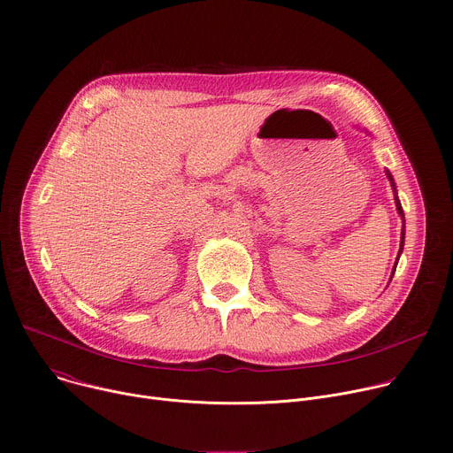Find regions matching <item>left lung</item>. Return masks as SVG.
Returning <instances> with one entry per match:
<instances>
[{
    "instance_id": "left-lung-1",
    "label": "left lung",
    "mask_w": 453,
    "mask_h": 453,
    "mask_svg": "<svg viewBox=\"0 0 453 453\" xmlns=\"http://www.w3.org/2000/svg\"><path fill=\"white\" fill-rule=\"evenodd\" d=\"M387 177H388V180H390V184H392V189L395 191V184H394V179H392V175L387 172ZM395 208H397V213L401 215V219H403V231H401V248H399V255H401V251H403V243H404V213H403V208H401V202H399V198H397V193H395ZM399 255H397V260H399ZM397 260H395V265H397ZM395 265H394V271H395ZM394 271H392V276H394Z\"/></svg>"
}]
</instances>
